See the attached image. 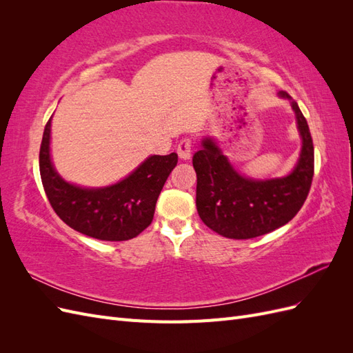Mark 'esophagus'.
Returning <instances> with one entry per match:
<instances>
[{
  "label": "esophagus",
  "instance_id": "esophagus-1",
  "mask_svg": "<svg viewBox=\"0 0 353 353\" xmlns=\"http://www.w3.org/2000/svg\"><path fill=\"white\" fill-rule=\"evenodd\" d=\"M191 144L193 143H191L190 138H183V140L179 141L176 152H178V156L183 160H188L191 157Z\"/></svg>",
  "mask_w": 353,
  "mask_h": 353
}]
</instances>
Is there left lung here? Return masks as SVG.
Instances as JSON below:
<instances>
[{
  "label": "left lung",
  "instance_id": "8db88e82",
  "mask_svg": "<svg viewBox=\"0 0 353 353\" xmlns=\"http://www.w3.org/2000/svg\"><path fill=\"white\" fill-rule=\"evenodd\" d=\"M290 100L302 137V152L290 175L258 181L239 174L213 138H205L193 156L197 174L196 206L200 219L227 239H254L280 228L301 210L314 176V143L303 113Z\"/></svg>",
  "mask_w": 353,
  "mask_h": 353
}]
</instances>
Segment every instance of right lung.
<instances>
[{
  "instance_id": "right-lung-1",
  "label": "right lung",
  "mask_w": 353,
  "mask_h": 353,
  "mask_svg": "<svg viewBox=\"0 0 353 353\" xmlns=\"http://www.w3.org/2000/svg\"><path fill=\"white\" fill-rule=\"evenodd\" d=\"M51 117L39 148V172L51 208L70 228L104 241H125L150 225L156 201L178 154L150 156L117 184L82 188L66 183L50 157Z\"/></svg>"
}]
</instances>
